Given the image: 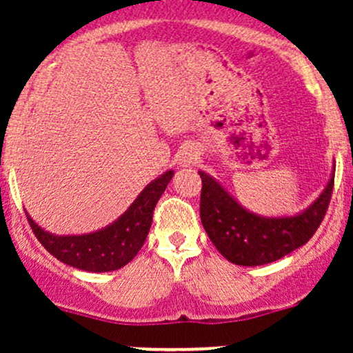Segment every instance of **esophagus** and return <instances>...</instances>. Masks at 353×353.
<instances>
[{"instance_id": "obj_1", "label": "esophagus", "mask_w": 353, "mask_h": 353, "mask_svg": "<svg viewBox=\"0 0 353 353\" xmlns=\"http://www.w3.org/2000/svg\"><path fill=\"white\" fill-rule=\"evenodd\" d=\"M197 152L196 151H192V149H189V151H185L184 154H182L181 156V164L182 165H190V164H194L197 161Z\"/></svg>"}]
</instances>
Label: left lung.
<instances>
[{
  "instance_id": "8db88e82",
  "label": "left lung",
  "mask_w": 353,
  "mask_h": 353,
  "mask_svg": "<svg viewBox=\"0 0 353 353\" xmlns=\"http://www.w3.org/2000/svg\"><path fill=\"white\" fill-rule=\"evenodd\" d=\"M202 179L201 221L216 249L236 265H264L279 261L310 241L332 197L335 164L325 189L307 209L294 216L265 217L242 208L212 176Z\"/></svg>"
}]
</instances>
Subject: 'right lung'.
<instances>
[{"label": "right lung", "instance_id": "1", "mask_svg": "<svg viewBox=\"0 0 353 353\" xmlns=\"http://www.w3.org/2000/svg\"><path fill=\"white\" fill-rule=\"evenodd\" d=\"M172 176L174 171H165L149 182L123 216L96 232L56 236L39 228L26 212L28 222L44 249L66 265L88 272L117 270L129 264L143 247L151 229L152 210Z\"/></svg>", "mask_w": 353, "mask_h": 353}]
</instances>
